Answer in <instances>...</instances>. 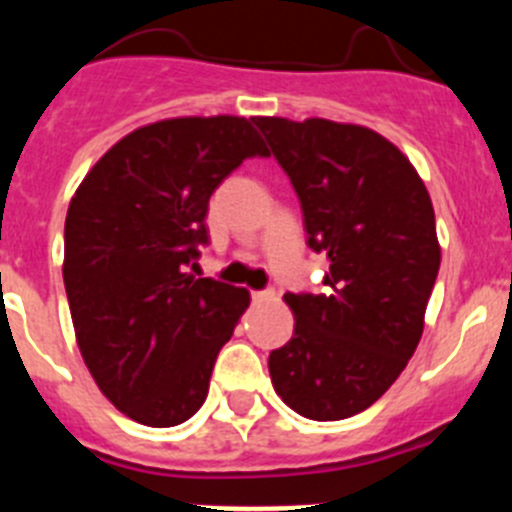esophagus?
Here are the masks:
<instances>
[{"label":"esophagus","instance_id":"34e87169","mask_svg":"<svg viewBox=\"0 0 512 512\" xmlns=\"http://www.w3.org/2000/svg\"><path fill=\"white\" fill-rule=\"evenodd\" d=\"M274 289H261V292H253V302H269L274 300Z\"/></svg>","mask_w":512,"mask_h":512}]
</instances>
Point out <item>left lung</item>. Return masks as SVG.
Here are the masks:
<instances>
[{"instance_id":"1","label":"left lung","mask_w":512,"mask_h":512,"mask_svg":"<svg viewBox=\"0 0 512 512\" xmlns=\"http://www.w3.org/2000/svg\"><path fill=\"white\" fill-rule=\"evenodd\" d=\"M253 122L292 179L307 243L330 261L325 295H284L295 336L271 351V384L305 418H351L390 390L423 336L441 266L431 194L372 128L323 117Z\"/></svg>"}]
</instances>
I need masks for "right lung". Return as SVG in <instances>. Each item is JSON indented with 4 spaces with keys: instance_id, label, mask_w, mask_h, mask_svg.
I'll return each instance as SVG.
<instances>
[{
    "instance_id": "1",
    "label": "right lung",
    "mask_w": 512,
    "mask_h": 512,
    "mask_svg": "<svg viewBox=\"0 0 512 512\" xmlns=\"http://www.w3.org/2000/svg\"><path fill=\"white\" fill-rule=\"evenodd\" d=\"M248 156H269L251 120L169 117L133 130L89 169L63 228L76 343L102 395L151 428L202 408L217 351L248 289L194 279L207 202Z\"/></svg>"
}]
</instances>
